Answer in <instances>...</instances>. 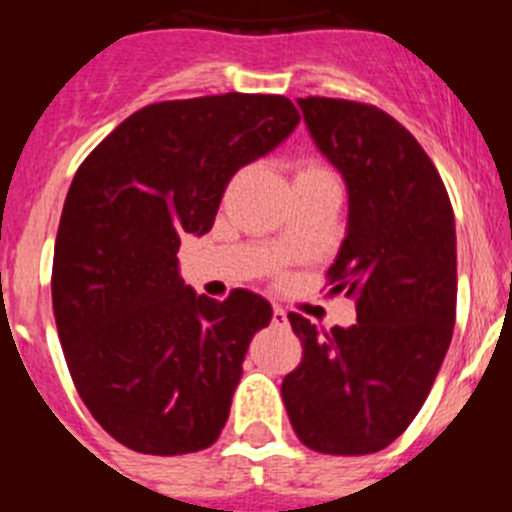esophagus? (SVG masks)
Instances as JSON below:
<instances>
[{
  "instance_id": "esophagus-1",
  "label": "esophagus",
  "mask_w": 512,
  "mask_h": 512,
  "mask_svg": "<svg viewBox=\"0 0 512 512\" xmlns=\"http://www.w3.org/2000/svg\"><path fill=\"white\" fill-rule=\"evenodd\" d=\"M271 325H274V328H289V318H287V312H284L282 307H274V315H271Z\"/></svg>"
}]
</instances>
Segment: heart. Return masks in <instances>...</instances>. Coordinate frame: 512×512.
<instances>
[{"label":"heart","instance_id":"b5f03b06","mask_svg":"<svg viewBox=\"0 0 512 512\" xmlns=\"http://www.w3.org/2000/svg\"><path fill=\"white\" fill-rule=\"evenodd\" d=\"M315 171H323V169H318V166H305V169H300V174H315Z\"/></svg>","mask_w":512,"mask_h":512}]
</instances>
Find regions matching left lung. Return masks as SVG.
I'll return each instance as SVG.
<instances>
[{
  "instance_id": "left-lung-1",
  "label": "left lung",
  "mask_w": 512,
  "mask_h": 512,
  "mask_svg": "<svg viewBox=\"0 0 512 512\" xmlns=\"http://www.w3.org/2000/svg\"><path fill=\"white\" fill-rule=\"evenodd\" d=\"M310 138L348 192L328 269L356 297V325L320 333L289 312L302 361L282 382L307 449L361 456L400 436L431 392L456 320V228L431 158L395 117L348 99H297Z\"/></svg>"
}]
</instances>
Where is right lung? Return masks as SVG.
<instances>
[{"label":"right lung","instance_id":"1","mask_svg":"<svg viewBox=\"0 0 512 512\" xmlns=\"http://www.w3.org/2000/svg\"><path fill=\"white\" fill-rule=\"evenodd\" d=\"M279 94L148 104L87 156L63 202L53 315L81 400L140 454L212 446L271 305L248 289L197 295L179 277L184 233L205 235L233 174L292 135Z\"/></svg>","mask_w":512,"mask_h":512}]
</instances>
